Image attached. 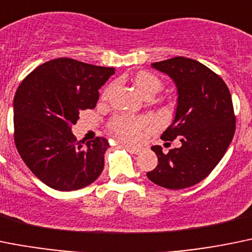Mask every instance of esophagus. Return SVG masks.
<instances>
[{"mask_svg":"<svg viewBox=\"0 0 252 252\" xmlns=\"http://www.w3.org/2000/svg\"><path fill=\"white\" fill-rule=\"evenodd\" d=\"M122 145H123V147H126V149H128L130 153H133V154H139L140 150H142L140 148L134 147V145H130V144H122Z\"/></svg>","mask_w":252,"mask_h":252,"instance_id":"obj_1","label":"esophagus"}]
</instances>
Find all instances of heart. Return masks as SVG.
I'll return each instance as SVG.
<instances>
[{
	"label": "heart",
	"mask_w": 252,
	"mask_h": 252,
	"mask_svg": "<svg viewBox=\"0 0 252 252\" xmlns=\"http://www.w3.org/2000/svg\"><path fill=\"white\" fill-rule=\"evenodd\" d=\"M135 87L147 99L153 98L161 91L163 83L158 77L148 72H140L135 77ZM152 126V121L148 118H131L126 115H119L113 119L110 128L122 140L137 143L142 139L143 130Z\"/></svg>",
	"instance_id": "b5f03b06"
}]
</instances>
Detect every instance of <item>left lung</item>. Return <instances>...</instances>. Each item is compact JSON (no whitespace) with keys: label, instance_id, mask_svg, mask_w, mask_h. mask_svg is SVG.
Masks as SVG:
<instances>
[{"label":"left lung","instance_id":"1","mask_svg":"<svg viewBox=\"0 0 252 252\" xmlns=\"http://www.w3.org/2000/svg\"><path fill=\"white\" fill-rule=\"evenodd\" d=\"M176 87L174 119L161 139L182 145L163 153L160 145L152 147L158 165L148 171L154 184L179 190L200 183L221 160L235 133L231 94L220 77L197 61L174 57L152 63Z\"/></svg>","mask_w":252,"mask_h":252}]
</instances>
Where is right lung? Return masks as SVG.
Returning a JSON list of instances; mask_svg holds the SVG:
<instances>
[{
	"label": "right lung",
	"instance_id": "right-lung-1",
	"mask_svg": "<svg viewBox=\"0 0 252 252\" xmlns=\"http://www.w3.org/2000/svg\"><path fill=\"white\" fill-rule=\"evenodd\" d=\"M114 68L70 58L43 63L22 81L13 99L15 143L31 171L49 188L72 191L97 180L104 168V138L77 142L79 112L93 109Z\"/></svg>",
	"mask_w": 252,
	"mask_h": 252
}]
</instances>
